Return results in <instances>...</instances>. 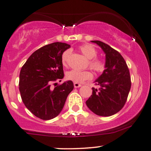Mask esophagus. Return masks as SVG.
I'll return each mask as SVG.
<instances>
[{
	"mask_svg": "<svg viewBox=\"0 0 151 151\" xmlns=\"http://www.w3.org/2000/svg\"><path fill=\"white\" fill-rule=\"evenodd\" d=\"M74 88H79L81 86V84H79V83H77V82H74Z\"/></svg>",
	"mask_w": 151,
	"mask_h": 151,
	"instance_id": "esophagus-1",
	"label": "esophagus"
}]
</instances>
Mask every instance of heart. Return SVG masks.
Here are the masks:
<instances>
[{
  "instance_id": "1",
  "label": "heart",
  "mask_w": 151,
  "mask_h": 151,
  "mask_svg": "<svg viewBox=\"0 0 151 151\" xmlns=\"http://www.w3.org/2000/svg\"><path fill=\"white\" fill-rule=\"evenodd\" d=\"M81 52L89 59L87 65L91 70L96 73H101L106 68V62L103 59L97 57L98 50L96 49L93 45L89 43L82 45L79 47ZM71 52L70 50H65L62 55V62L64 66H67L70 58ZM93 74L89 70H72L66 73V78L68 80H71L74 82H82V81L91 79Z\"/></svg>"
}]
</instances>
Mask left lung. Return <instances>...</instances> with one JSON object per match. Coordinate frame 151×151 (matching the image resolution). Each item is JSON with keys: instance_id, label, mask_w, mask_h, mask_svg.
I'll return each mask as SVG.
<instances>
[{"instance_id": "1", "label": "left lung", "mask_w": 151, "mask_h": 151, "mask_svg": "<svg viewBox=\"0 0 151 151\" xmlns=\"http://www.w3.org/2000/svg\"><path fill=\"white\" fill-rule=\"evenodd\" d=\"M96 43L106 54V69L96 80L99 89L92 88V94L86 101L95 114L110 116L124 106L131 89V81L129 67L117 50L99 40Z\"/></svg>"}]
</instances>
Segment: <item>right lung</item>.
<instances>
[{"label":"right lung","mask_w":151,"mask_h":151,"mask_svg":"<svg viewBox=\"0 0 151 151\" xmlns=\"http://www.w3.org/2000/svg\"><path fill=\"white\" fill-rule=\"evenodd\" d=\"M70 47L60 42L46 45L35 51L20 70L19 90L22 101L31 113L42 120L58 116L74 89L72 81L50 89L52 83L61 81L64 77L62 55Z\"/></svg>","instance_id":"right-lung-1"}]
</instances>
